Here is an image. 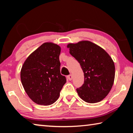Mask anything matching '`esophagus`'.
I'll list each match as a JSON object with an SVG mask.
<instances>
[{
	"label": "esophagus",
	"mask_w": 133,
	"mask_h": 133,
	"mask_svg": "<svg viewBox=\"0 0 133 133\" xmlns=\"http://www.w3.org/2000/svg\"><path fill=\"white\" fill-rule=\"evenodd\" d=\"M67 78H68V79L69 80H72V78H73V77H72V75H69L68 76H67Z\"/></svg>",
	"instance_id": "obj_1"
}]
</instances>
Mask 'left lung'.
Segmentation results:
<instances>
[{
    "label": "left lung",
    "instance_id": "8db88e82",
    "mask_svg": "<svg viewBox=\"0 0 133 133\" xmlns=\"http://www.w3.org/2000/svg\"><path fill=\"white\" fill-rule=\"evenodd\" d=\"M67 48L84 73V84L76 89L78 96L87 103L102 101L114 83L115 66L111 57L104 49L90 41L70 43Z\"/></svg>",
    "mask_w": 133,
    "mask_h": 133
}]
</instances>
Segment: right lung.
<instances>
[{
    "mask_svg": "<svg viewBox=\"0 0 133 133\" xmlns=\"http://www.w3.org/2000/svg\"><path fill=\"white\" fill-rule=\"evenodd\" d=\"M60 51L57 44L44 43L30 55L22 66V85L36 104H52L59 97L66 82V77L60 74Z\"/></svg>",
    "mask_w": 133,
    "mask_h": 133,
    "instance_id": "right-lung-1",
    "label": "right lung"
}]
</instances>
